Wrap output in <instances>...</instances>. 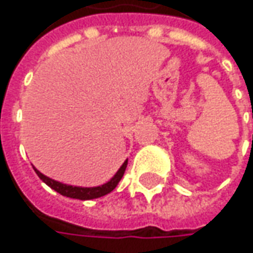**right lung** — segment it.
Instances as JSON below:
<instances>
[{
  "instance_id": "right-lung-1",
  "label": "right lung",
  "mask_w": 253,
  "mask_h": 253,
  "mask_svg": "<svg viewBox=\"0 0 253 253\" xmlns=\"http://www.w3.org/2000/svg\"><path fill=\"white\" fill-rule=\"evenodd\" d=\"M127 167V160L123 163V166L119 169V171L116 172V175L110 180L109 182H106L103 185H99V187H92V188H83V187H73V185H66V184H62L59 181H55L49 177L43 175L42 172H39L37 169H34L35 172L38 174V177L45 182L46 185H49L52 190H55L56 192H59L61 195L65 197H69V198H76V200H93V198H99V197H103L106 194L112 192L117 187L119 181L122 180L125 171Z\"/></svg>"
}]
</instances>
